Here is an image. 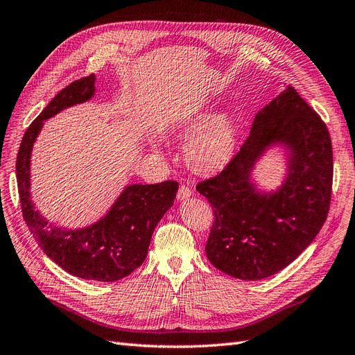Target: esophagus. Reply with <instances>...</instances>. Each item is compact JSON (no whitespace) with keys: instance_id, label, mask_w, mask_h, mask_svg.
Masks as SVG:
<instances>
[{"instance_id":"obj_1","label":"esophagus","mask_w":355,"mask_h":355,"mask_svg":"<svg viewBox=\"0 0 355 355\" xmlns=\"http://www.w3.org/2000/svg\"><path fill=\"white\" fill-rule=\"evenodd\" d=\"M192 196V189L187 185H180L179 189H178V200H187Z\"/></svg>"}]
</instances>
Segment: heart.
<instances>
[{
  "label": "heart",
  "instance_id": "heart-1",
  "mask_svg": "<svg viewBox=\"0 0 355 355\" xmlns=\"http://www.w3.org/2000/svg\"><path fill=\"white\" fill-rule=\"evenodd\" d=\"M175 128L184 133L194 132L184 145V159L197 173L223 168L239 149V121L230 111H198L182 118Z\"/></svg>",
  "mask_w": 355,
  "mask_h": 355
}]
</instances>
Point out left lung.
Masks as SVG:
<instances>
[{
    "label": "left lung",
    "instance_id": "obj_1",
    "mask_svg": "<svg viewBox=\"0 0 355 355\" xmlns=\"http://www.w3.org/2000/svg\"><path fill=\"white\" fill-rule=\"evenodd\" d=\"M275 146L286 155V175L277 190L263 191L251 173L257 161ZM331 180L327 127L287 85L257 111L249 137L231 163L197 185L214 213L206 244L211 265L245 282L284 270L326 222Z\"/></svg>",
    "mask_w": 355,
    "mask_h": 355
}]
</instances>
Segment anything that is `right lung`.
Listing matches in <instances>:
<instances>
[{
  "mask_svg": "<svg viewBox=\"0 0 355 355\" xmlns=\"http://www.w3.org/2000/svg\"><path fill=\"white\" fill-rule=\"evenodd\" d=\"M96 75L71 83L60 90L26 130L19 148L16 178L24 219L38 245L62 270L83 280L116 282L141 266L148 254L157 223L173 206L179 184H133L98 222L68 230L49 222L31 197V155L44 121L69 106L90 101Z\"/></svg>",
  "mask_w": 355,
  "mask_h": 355,
  "instance_id": "1",
  "label": "right lung"
}]
</instances>
